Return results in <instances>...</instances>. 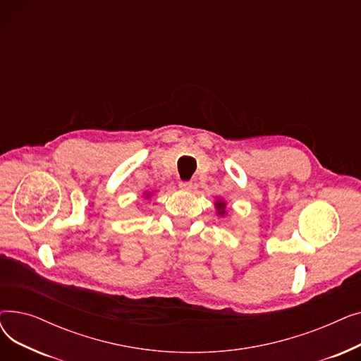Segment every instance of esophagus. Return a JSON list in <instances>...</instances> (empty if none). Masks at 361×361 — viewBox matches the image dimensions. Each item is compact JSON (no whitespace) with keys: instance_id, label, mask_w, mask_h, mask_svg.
Instances as JSON below:
<instances>
[{"instance_id":"esophagus-1","label":"esophagus","mask_w":361,"mask_h":361,"mask_svg":"<svg viewBox=\"0 0 361 361\" xmlns=\"http://www.w3.org/2000/svg\"><path fill=\"white\" fill-rule=\"evenodd\" d=\"M178 187L181 188V190H190V188L193 187V183L192 181H180L178 183Z\"/></svg>"}]
</instances>
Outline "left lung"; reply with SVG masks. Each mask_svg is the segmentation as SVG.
<instances>
[{
    "label": "left lung",
    "instance_id": "8db88e82",
    "mask_svg": "<svg viewBox=\"0 0 361 361\" xmlns=\"http://www.w3.org/2000/svg\"><path fill=\"white\" fill-rule=\"evenodd\" d=\"M224 207H225V203L224 202H216V209L219 211V215H224Z\"/></svg>",
    "mask_w": 361,
    "mask_h": 361
}]
</instances>
